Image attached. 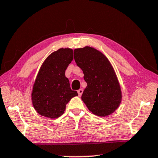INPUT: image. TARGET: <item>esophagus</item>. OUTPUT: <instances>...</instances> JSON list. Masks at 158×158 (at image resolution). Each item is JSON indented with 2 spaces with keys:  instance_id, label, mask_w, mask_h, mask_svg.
<instances>
[{
  "instance_id": "1",
  "label": "esophagus",
  "mask_w": 158,
  "mask_h": 158,
  "mask_svg": "<svg viewBox=\"0 0 158 158\" xmlns=\"http://www.w3.org/2000/svg\"><path fill=\"white\" fill-rule=\"evenodd\" d=\"M83 91H84V90H83V89H79V90H78V94H79V96H81V95H82V93H83Z\"/></svg>"
}]
</instances>
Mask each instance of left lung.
<instances>
[{
	"label": "left lung",
	"mask_w": 158,
	"mask_h": 158,
	"mask_svg": "<svg viewBox=\"0 0 158 158\" xmlns=\"http://www.w3.org/2000/svg\"><path fill=\"white\" fill-rule=\"evenodd\" d=\"M74 58L87 83L81 99L88 109L98 116L113 113L120 105L122 95L110 62L103 53L90 47L74 49Z\"/></svg>",
	"instance_id": "obj_1"
}]
</instances>
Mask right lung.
Here are the masks:
<instances>
[{
	"instance_id": "1",
	"label": "right lung",
	"mask_w": 158,
	"mask_h": 158,
	"mask_svg": "<svg viewBox=\"0 0 158 158\" xmlns=\"http://www.w3.org/2000/svg\"><path fill=\"white\" fill-rule=\"evenodd\" d=\"M73 60V49L62 48L51 53L42 65L31 96L34 108L41 116L58 118L69 101L78 95L76 90H72L65 74Z\"/></svg>"
}]
</instances>
